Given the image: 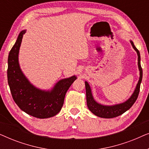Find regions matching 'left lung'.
<instances>
[{
  "instance_id": "left-lung-1",
  "label": "left lung",
  "mask_w": 149,
  "mask_h": 149,
  "mask_svg": "<svg viewBox=\"0 0 149 149\" xmlns=\"http://www.w3.org/2000/svg\"><path fill=\"white\" fill-rule=\"evenodd\" d=\"M130 42H131L134 49L136 51L138 54V69H139L140 71V78L137 85H136L135 90H134V93H132V95L130 96V97L127 100H126L123 103L112 106H106L97 103L95 100L94 98H93L92 93H91V87L89 86V83L87 81L85 82V89H86V99L87 107H88L89 111L91 113L94 114L95 115L97 116V117L102 118H107V119L118 117V116L122 115V114L127 111V110H129L138 98L140 91V83H141L142 79V69L141 65H140V55L139 51L137 49V48L136 47L134 42L132 40H130Z\"/></svg>"
}]
</instances>
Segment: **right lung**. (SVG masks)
<instances>
[{"label": "right lung", "mask_w": 149, "mask_h": 149, "mask_svg": "<svg viewBox=\"0 0 149 149\" xmlns=\"http://www.w3.org/2000/svg\"><path fill=\"white\" fill-rule=\"evenodd\" d=\"M26 32V30L20 32L8 57L7 80L12 97L22 111L32 117L38 119L54 117L62 109L65 95L77 77L74 75L59 81L51 91L42 90L31 84L22 72L18 60Z\"/></svg>", "instance_id": "1"}]
</instances>
